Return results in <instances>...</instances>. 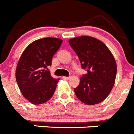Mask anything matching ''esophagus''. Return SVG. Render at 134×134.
<instances>
[{"label":"esophagus","mask_w":134,"mask_h":134,"mask_svg":"<svg viewBox=\"0 0 134 134\" xmlns=\"http://www.w3.org/2000/svg\"><path fill=\"white\" fill-rule=\"evenodd\" d=\"M64 80H68L70 78V76H63L62 77Z\"/></svg>","instance_id":"34e87169"}]
</instances>
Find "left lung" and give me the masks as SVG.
I'll return each mask as SVG.
<instances>
[{"label":"left lung","mask_w":134,"mask_h":134,"mask_svg":"<svg viewBox=\"0 0 134 134\" xmlns=\"http://www.w3.org/2000/svg\"><path fill=\"white\" fill-rule=\"evenodd\" d=\"M79 58L81 66L86 69L80 84L74 89L77 98L88 105L104 101L112 90L117 66L108 48L91 36H79L68 41Z\"/></svg>","instance_id":"left-lung-1"}]
</instances>
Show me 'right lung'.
<instances>
[{
    "mask_svg": "<svg viewBox=\"0 0 134 134\" xmlns=\"http://www.w3.org/2000/svg\"><path fill=\"white\" fill-rule=\"evenodd\" d=\"M62 40L44 38L27 46L20 58L16 69V80L23 96L35 105L52 98L60 78L50 75L48 66L60 47Z\"/></svg>",
    "mask_w": 134,
    "mask_h": 134,
    "instance_id": "obj_1",
    "label": "right lung"
}]
</instances>
